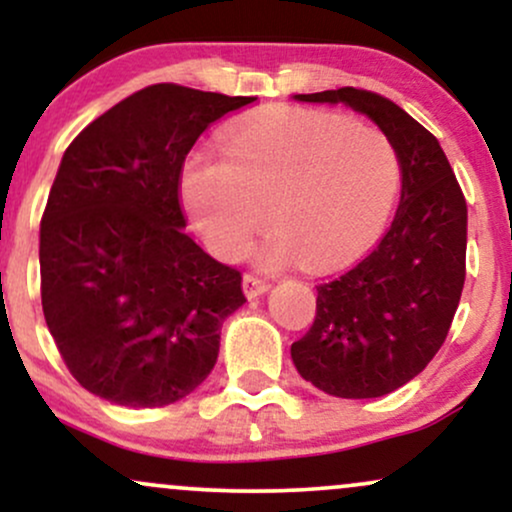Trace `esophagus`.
Masks as SVG:
<instances>
[{
	"instance_id": "34e87169",
	"label": "esophagus",
	"mask_w": 512,
	"mask_h": 512,
	"mask_svg": "<svg viewBox=\"0 0 512 512\" xmlns=\"http://www.w3.org/2000/svg\"><path fill=\"white\" fill-rule=\"evenodd\" d=\"M243 289L250 298H255V296H260V293L269 289V281L262 279V276H257V274H245L243 276Z\"/></svg>"
}]
</instances>
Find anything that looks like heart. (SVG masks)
<instances>
[{
	"instance_id": "1",
	"label": "heart",
	"mask_w": 512,
	"mask_h": 512,
	"mask_svg": "<svg viewBox=\"0 0 512 512\" xmlns=\"http://www.w3.org/2000/svg\"><path fill=\"white\" fill-rule=\"evenodd\" d=\"M397 187L395 149L380 129L320 113L250 122L226 139L223 161L195 154L180 175L197 231L226 260L250 250L267 214L264 267L351 260L383 231Z\"/></svg>"
}]
</instances>
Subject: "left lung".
Here are the masks:
<instances>
[{"mask_svg": "<svg viewBox=\"0 0 512 512\" xmlns=\"http://www.w3.org/2000/svg\"><path fill=\"white\" fill-rule=\"evenodd\" d=\"M296 98L368 115L397 154L395 221L363 260L315 286L313 327L291 344L298 373L327 395L383 397L448 337L467 274V202L438 139L390 98L354 86Z\"/></svg>", "mask_w": 512, "mask_h": 512, "instance_id": "1", "label": "left lung"}]
</instances>
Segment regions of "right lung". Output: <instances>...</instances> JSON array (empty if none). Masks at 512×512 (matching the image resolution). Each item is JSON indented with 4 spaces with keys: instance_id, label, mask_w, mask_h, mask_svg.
Here are the masks:
<instances>
[{
    "instance_id": "obj_1",
    "label": "right lung",
    "mask_w": 512,
    "mask_h": 512,
    "mask_svg": "<svg viewBox=\"0 0 512 512\" xmlns=\"http://www.w3.org/2000/svg\"><path fill=\"white\" fill-rule=\"evenodd\" d=\"M252 101L146 86L64 151L40 221V298L64 366L93 395L166 407L214 368L245 296L238 269L182 231L180 170L204 129Z\"/></svg>"
}]
</instances>
